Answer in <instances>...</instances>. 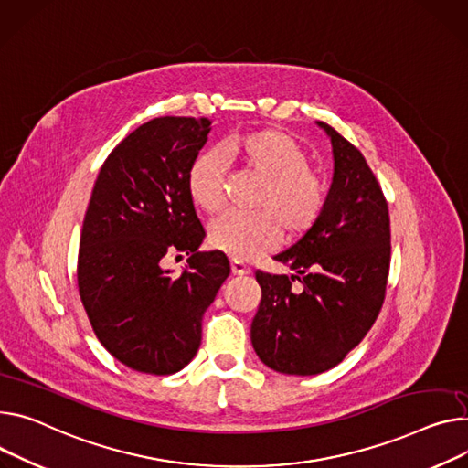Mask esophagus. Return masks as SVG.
Wrapping results in <instances>:
<instances>
[{"label":"esophagus","instance_id":"34e87169","mask_svg":"<svg viewBox=\"0 0 468 468\" xmlns=\"http://www.w3.org/2000/svg\"><path fill=\"white\" fill-rule=\"evenodd\" d=\"M232 273L234 275H249L250 273V268L247 264H243L241 261H232Z\"/></svg>","mask_w":468,"mask_h":468}]
</instances>
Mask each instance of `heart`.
<instances>
[{"label":"heart","mask_w":468,"mask_h":468,"mask_svg":"<svg viewBox=\"0 0 468 468\" xmlns=\"http://www.w3.org/2000/svg\"><path fill=\"white\" fill-rule=\"evenodd\" d=\"M225 154L257 176L262 187L255 195V213H227L209 227V243L234 261H253L281 241L307 234L328 204V182L309 166L300 142L279 129H261L225 142ZM187 193L193 204L215 213L225 204V161L218 150H204L187 168Z\"/></svg>","instance_id":"obj_1"}]
</instances>
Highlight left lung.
Segmentation results:
<instances>
[{
  "label": "left lung",
  "instance_id": "1",
  "mask_svg": "<svg viewBox=\"0 0 468 468\" xmlns=\"http://www.w3.org/2000/svg\"><path fill=\"white\" fill-rule=\"evenodd\" d=\"M334 182L320 221L275 261L292 275L257 270L262 289L250 341L284 375H318L359 345L382 309L389 273V213L366 157L328 123Z\"/></svg>",
  "mask_w": 468,
  "mask_h": 468
}]
</instances>
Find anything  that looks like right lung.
I'll use <instances>...</instances> for the list:
<instances>
[{
	"label": "right lung",
	"mask_w": 468,
	"mask_h": 468,
	"mask_svg": "<svg viewBox=\"0 0 468 468\" xmlns=\"http://www.w3.org/2000/svg\"><path fill=\"white\" fill-rule=\"evenodd\" d=\"M211 131L207 118H155L102 163L80 234L79 292L90 324L118 362L172 375L195 357L202 316L230 273L225 253H200L204 229L187 168ZM190 255L172 276L168 254Z\"/></svg>",
	"instance_id": "right-lung-1"
}]
</instances>
